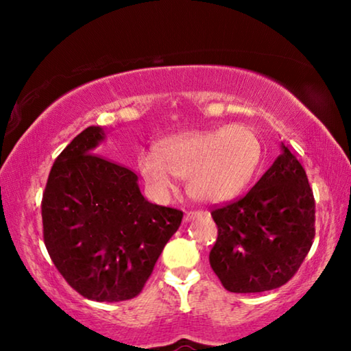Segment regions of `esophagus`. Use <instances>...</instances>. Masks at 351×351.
I'll list each match as a JSON object with an SVG mask.
<instances>
[{
	"instance_id": "obj_1",
	"label": "esophagus",
	"mask_w": 351,
	"mask_h": 351,
	"mask_svg": "<svg viewBox=\"0 0 351 351\" xmlns=\"http://www.w3.org/2000/svg\"><path fill=\"white\" fill-rule=\"evenodd\" d=\"M199 217H203V212L201 210H189L186 212V215H184V219H186V221H192V219Z\"/></svg>"
}]
</instances>
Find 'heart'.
<instances>
[{
  "instance_id": "1",
  "label": "heart",
  "mask_w": 351,
  "mask_h": 351,
  "mask_svg": "<svg viewBox=\"0 0 351 351\" xmlns=\"http://www.w3.org/2000/svg\"><path fill=\"white\" fill-rule=\"evenodd\" d=\"M263 159L258 133L245 123H230L171 136L159 152L145 150L139 169L161 197L176 189V178L189 180V190L201 201H223L239 195Z\"/></svg>"
}]
</instances>
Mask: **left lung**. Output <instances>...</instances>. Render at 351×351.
<instances>
[{"label":"left lung","mask_w":351,"mask_h":351,"mask_svg":"<svg viewBox=\"0 0 351 351\" xmlns=\"http://www.w3.org/2000/svg\"><path fill=\"white\" fill-rule=\"evenodd\" d=\"M240 199L212 209L218 237L209 261L230 293L289 282L310 252L316 204L305 169L288 147Z\"/></svg>","instance_id":"8db88e82"}]
</instances>
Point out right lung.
<instances>
[{
  "instance_id": "1",
  "label": "right lung",
  "mask_w": 351,
  "mask_h": 351,
  "mask_svg": "<svg viewBox=\"0 0 351 351\" xmlns=\"http://www.w3.org/2000/svg\"><path fill=\"white\" fill-rule=\"evenodd\" d=\"M102 139L88 127L57 156L41 199L43 240L71 288L121 302L144 288L182 210L148 203L136 173L93 154Z\"/></svg>"
}]
</instances>
